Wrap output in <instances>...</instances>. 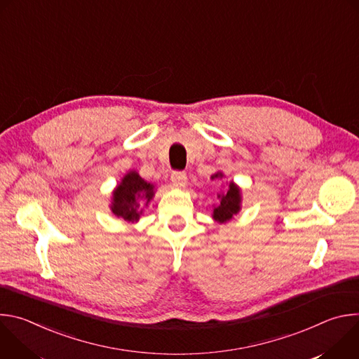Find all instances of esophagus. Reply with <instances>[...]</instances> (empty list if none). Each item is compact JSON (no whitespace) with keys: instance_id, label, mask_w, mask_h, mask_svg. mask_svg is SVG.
I'll return each mask as SVG.
<instances>
[{"instance_id":"esophagus-1","label":"esophagus","mask_w":359,"mask_h":359,"mask_svg":"<svg viewBox=\"0 0 359 359\" xmlns=\"http://www.w3.org/2000/svg\"><path fill=\"white\" fill-rule=\"evenodd\" d=\"M172 183L173 186H177V187H183L186 184V180H187V176L184 172H173L172 176Z\"/></svg>"}]
</instances>
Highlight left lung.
I'll use <instances>...</instances> for the list:
<instances>
[{
  "instance_id": "8db88e82",
  "label": "left lung",
  "mask_w": 359,
  "mask_h": 359,
  "mask_svg": "<svg viewBox=\"0 0 359 359\" xmlns=\"http://www.w3.org/2000/svg\"><path fill=\"white\" fill-rule=\"evenodd\" d=\"M223 173L217 172L212 176V180L215 179H222ZM217 206H215L213 209V219L217 223H226L229 220H231L241 209V191L240 187L237 184H234L233 182H230L229 189L226 190V193H220L217 194Z\"/></svg>"
}]
</instances>
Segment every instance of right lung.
I'll list each match as a JSON object with an SVG mask.
<instances>
[{
  "mask_svg": "<svg viewBox=\"0 0 359 359\" xmlns=\"http://www.w3.org/2000/svg\"><path fill=\"white\" fill-rule=\"evenodd\" d=\"M155 196V186L143 180L137 172H128L121 183L114 190L111 210L126 223L137 222L143 209L140 208V200H144L146 206Z\"/></svg>",
  "mask_w": 359,
  "mask_h": 359,
  "instance_id": "add662e5",
  "label": "right lung"
}]
</instances>
